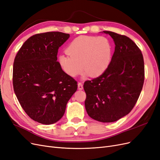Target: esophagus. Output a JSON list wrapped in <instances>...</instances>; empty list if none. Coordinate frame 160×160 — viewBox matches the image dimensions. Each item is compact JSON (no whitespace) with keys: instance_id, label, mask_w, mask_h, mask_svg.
<instances>
[{"instance_id":"1","label":"esophagus","mask_w":160,"mask_h":160,"mask_svg":"<svg viewBox=\"0 0 160 160\" xmlns=\"http://www.w3.org/2000/svg\"><path fill=\"white\" fill-rule=\"evenodd\" d=\"M78 89L79 90H82L83 89V86L81 83H78Z\"/></svg>"}]
</instances>
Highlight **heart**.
<instances>
[{
    "instance_id": "heart-1",
    "label": "heart",
    "mask_w": 160,
    "mask_h": 160,
    "mask_svg": "<svg viewBox=\"0 0 160 160\" xmlns=\"http://www.w3.org/2000/svg\"><path fill=\"white\" fill-rule=\"evenodd\" d=\"M66 52L67 54L59 56L58 62L67 75L74 77L84 69L85 75L96 77L102 75L109 67L113 47L107 37L80 36L69 43Z\"/></svg>"
}]
</instances>
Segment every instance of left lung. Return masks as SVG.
Here are the masks:
<instances>
[{"label": "left lung", "instance_id": "obj_1", "mask_svg": "<svg viewBox=\"0 0 160 160\" xmlns=\"http://www.w3.org/2000/svg\"><path fill=\"white\" fill-rule=\"evenodd\" d=\"M103 32L112 37L115 52L103 73L84 83L85 106L92 119L110 123L128 115L136 103L143 85L144 61L141 50L131 38Z\"/></svg>", "mask_w": 160, "mask_h": 160}]
</instances>
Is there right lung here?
Returning a JSON list of instances; mask_svg holds the SVG:
<instances>
[{
  "mask_svg": "<svg viewBox=\"0 0 160 160\" xmlns=\"http://www.w3.org/2000/svg\"><path fill=\"white\" fill-rule=\"evenodd\" d=\"M69 37L57 31L36 34L24 42L14 58V93L28 117L42 124L58 122L77 89V82L57 61L59 48Z\"/></svg>",
  "mask_w": 160,
  "mask_h": 160,
  "instance_id": "obj_1",
  "label": "right lung"
}]
</instances>
